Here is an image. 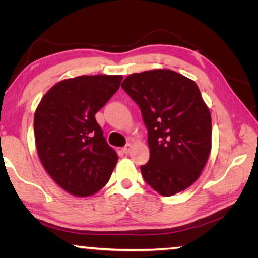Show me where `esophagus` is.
<instances>
[{"label":"esophagus","mask_w":258,"mask_h":258,"mask_svg":"<svg viewBox=\"0 0 258 258\" xmlns=\"http://www.w3.org/2000/svg\"><path fill=\"white\" fill-rule=\"evenodd\" d=\"M131 149H132V145H131V143H127V145H126L125 147H123V149H121V150H123L124 154L127 155L128 152L131 151Z\"/></svg>","instance_id":"34e87169"}]
</instances>
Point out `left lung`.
<instances>
[{
	"instance_id": "obj_1",
	"label": "left lung",
	"mask_w": 258,
	"mask_h": 258,
	"mask_svg": "<svg viewBox=\"0 0 258 258\" xmlns=\"http://www.w3.org/2000/svg\"><path fill=\"white\" fill-rule=\"evenodd\" d=\"M121 87L138 104L150 158L142 177L161 196L185 190L199 177L212 147L211 113L197 84L168 69L132 74Z\"/></svg>"
}]
</instances>
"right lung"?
<instances>
[{
  "label": "right lung",
  "mask_w": 258,
  "mask_h": 258,
  "mask_svg": "<svg viewBox=\"0 0 258 258\" xmlns=\"http://www.w3.org/2000/svg\"><path fill=\"white\" fill-rule=\"evenodd\" d=\"M123 76L64 80L52 87L35 111L37 154L56 184L86 197L107 184L118 160L94 115L119 89Z\"/></svg>",
  "instance_id": "1"
}]
</instances>
